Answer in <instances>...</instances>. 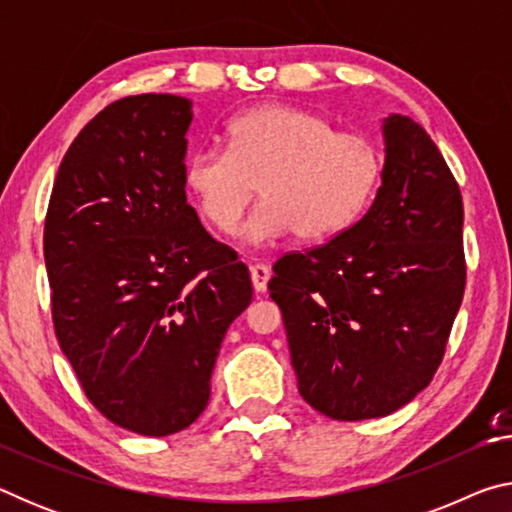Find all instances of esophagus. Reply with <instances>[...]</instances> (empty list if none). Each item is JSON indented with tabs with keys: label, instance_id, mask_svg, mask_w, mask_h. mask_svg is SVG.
<instances>
[{
	"label": "esophagus",
	"instance_id": "1",
	"mask_svg": "<svg viewBox=\"0 0 512 512\" xmlns=\"http://www.w3.org/2000/svg\"><path fill=\"white\" fill-rule=\"evenodd\" d=\"M268 277H271V268H268L266 264L250 266V280H253V287H255L257 293H264L266 291Z\"/></svg>",
	"mask_w": 512,
	"mask_h": 512
}]
</instances>
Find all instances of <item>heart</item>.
<instances>
[{"label":"heart","mask_w":512,"mask_h":512,"mask_svg":"<svg viewBox=\"0 0 512 512\" xmlns=\"http://www.w3.org/2000/svg\"><path fill=\"white\" fill-rule=\"evenodd\" d=\"M379 155L357 135L334 133L325 119L289 106H266L235 119L228 149L187 158L185 185L216 230L232 235L253 203L255 244L293 235L305 241L341 232L372 194Z\"/></svg>","instance_id":"1"}]
</instances>
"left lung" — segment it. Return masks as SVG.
Returning a JSON list of instances; mask_svg holds the SVG:
<instances>
[{"label":"left lung","instance_id":"obj_1","mask_svg":"<svg viewBox=\"0 0 512 512\" xmlns=\"http://www.w3.org/2000/svg\"><path fill=\"white\" fill-rule=\"evenodd\" d=\"M375 203L332 241L273 264L302 400L332 420L384 418L436 375L465 291L463 198L411 117L384 119Z\"/></svg>","mask_w":512,"mask_h":512}]
</instances>
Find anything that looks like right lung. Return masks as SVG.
<instances>
[{"label": "right lung", "mask_w": 512, "mask_h": 512, "mask_svg": "<svg viewBox=\"0 0 512 512\" xmlns=\"http://www.w3.org/2000/svg\"><path fill=\"white\" fill-rule=\"evenodd\" d=\"M192 101L110 103L60 162L45 219L51 318L88 400L142 436L187 429L223 336L253 300L244 262L185 196Z\"/></svg>", "instance_id": "add662e5"}]
</instances>
